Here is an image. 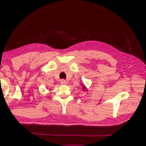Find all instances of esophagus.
<instances>
[{
    "label": "esophagus",
    "instance_id": "34e87169",
    "mask_svg": "<svg viewBox=\"0 0 146 146\" xmlns=\"http://www.w3.org/2000/svg\"><path fill=\"white\" fill-rule=\"evenodd\" d=\"M60 83L61 85H66V84H67V82H66V81L64 80H61L60 81Z\"/></svg>",
    "mask_w": 146,
    "mask_h": 146
}]
</instances>
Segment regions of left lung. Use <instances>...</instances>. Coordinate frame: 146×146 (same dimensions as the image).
I'll use <instances>...</instances> for the list:
<instances>
[{"label":"left lung","mask_w":146,"mask_h":146,"mask_svg":"<svg viewBox=\"0 0 146 146\" xmlns=\"http://www.w3.org/2000/svg\"><path fill=\"white\" fill-rule=\"evenodd\" d=\"M85 89H86V88H85V85H83V86H82V90H85Z\"/></svg>","instance_id":"left-lung-1"}]
</instances>
